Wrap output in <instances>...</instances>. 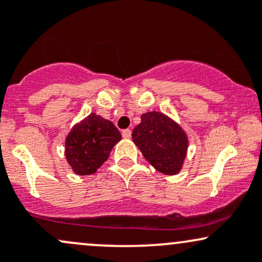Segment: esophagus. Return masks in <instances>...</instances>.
<instances>
[{"label": "esophagus", "instance_id": "esophagus-1", "mask_svg": "<svg viewBox=\"0 0 262 262\" xmlns=\"http://www.w3.org/2000/svg\"><path fill=\"white\" fill-rule=\"evenodd\" d=\"M122 137H123V139H130V137H131V130H130V128H126V130L122 131Z\"/></svg>", "mask_w": 262, "mask_h": 262}]
</instances>
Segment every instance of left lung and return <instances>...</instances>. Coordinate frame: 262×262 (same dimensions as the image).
<instances>
[{
  "label": "left lung",
  "mask_w": 262,
  "mask_h": 262,
  "mask_svg": "<svg viewBox=\"0 0 262 262\" xmlns=\"http://www.w3.org/2000/svg\"><path fill=\"white\" fill-rule=\"evenodd\" d=\"M132 140L143 157L165 175H177L187 155L186 132L171 117L159 111L141 115L132 131Z\"/></svg>",
  "instance_id": "left-lung-1"
}]
</instances>
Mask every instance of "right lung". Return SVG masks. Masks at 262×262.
Returning <instances> with one entry per match:
<instances>
[{
  "label": "right lung",
  "mask_w": 262,
  "mask_h": 262,
  "mask_svg": "<svg viewBox=\"0 0 262 262\" xmlns=\"http://www.w3.org/2000/svg\"><path fill=\"white\" fill-rule=\"evenodd\" d=\"M120 140L121 134L114 123L94 112L69 132L64 156L76 175H92L108 159Z\"/></svg>",
  "instance_id": "obj_1"
}]
</instances>
